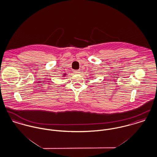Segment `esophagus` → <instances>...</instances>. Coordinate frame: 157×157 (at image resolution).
Segmentation results:
<instances>
[{
  "label": "esophagus",
  "instance_id": "34e87169",
  "mask_svg": "<svg viewBox=\"0 0 157 157\" xmlns=\"http://www.w3.org/2000/svg\"><path fill=\"white\" fill-rule=\"evenodd\" d=\"M80 70H74V72L75 73V74H80Z\"/></svg>",
  "mask_w": 157,
  "mask_h": 157
}]
</instances>
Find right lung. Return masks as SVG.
Segmentation results:
<instances>
[{"label": "right lung", "instance_id": "1", "mask_svg": "<svg viewBox=\"0 0 157 157\" xmlns=\"http://www.w3.org/2000/svg\"><path fill=\"white\" fill-rule=\"evenodd\" d=\"M65 75H66V74H63V77H64Z\"/></svg>", "mask_w": 157, "mask_h": 157}]
</instances>
